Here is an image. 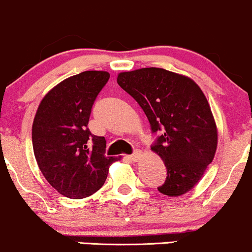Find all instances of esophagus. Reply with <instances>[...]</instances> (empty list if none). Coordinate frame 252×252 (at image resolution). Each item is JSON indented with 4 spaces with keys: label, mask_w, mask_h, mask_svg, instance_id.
I'll use <instances>...</instances> for the list:
<instances>
[{
    "label": "esophagus",
    "mask_w": 252,
    "mask_h": 252,
    "mask_svg": "<svg viewBox=\"0 0 252 252\" xmlns=\"http://www.w3.org/2000/svg\"><path fill=\"white\" fill-rule=\"evenodd\" d=\"M140 158H141V151H135L134 153L129 156V159H130L131 161H139Z\"/></svg>",
    "instance_id": "34e87169"
}]
</instances>
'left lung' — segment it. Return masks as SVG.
Returning a JSON list of instances; mask_svg holds the SVG:
<instances>
[{
    "mask_svg": "<svg viewBox=\"0 0 252 252\" xmlns=\"http://www.w3.org/2000/svg\"><path fill=\"white\" fill-rule=\"evenodd\" d=\"M117 84L140 105L152 132L160 134L151 148L161 157L167 176L158 190L167 196L191 190L218 145L214 117L201 88L189 77L153 67L118 74Z\"/></svg>",
    "mask_w": 252,
    "mask_h": 252,
    "instance_id": "left-lung-1",
    "label": "left lung"
}]
</instances>
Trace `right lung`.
<instances>
[{"label":"right lung","instance_id":"1","mask_svg":"<svg viewBox=\"0 0 252 252\" xmlns=\"http://www.w3.org/2000/svg\"><path fill=\"white\" fill-rule=\"evenodd\" d=\"M107 71L87 70L60 82L43 98L32 126V145L41 173L69 198H84L103 187L116 158L106 140L88 129L92 106L109 81Z\"/></svg>","mask_w":252,"mask_h":252}]
</instances>
